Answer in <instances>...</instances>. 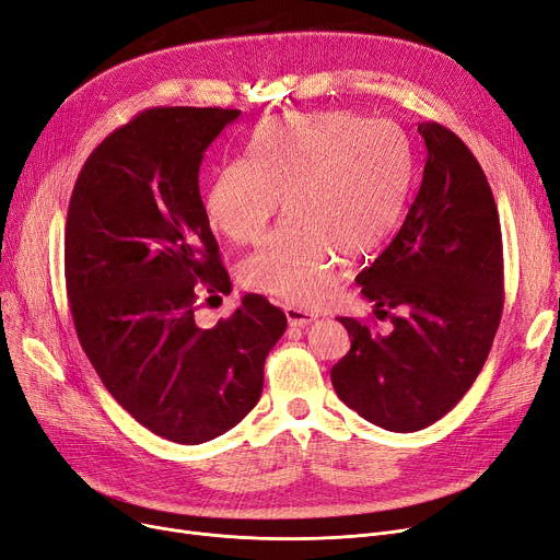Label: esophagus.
<instances>
[{"label":"esophagus","mask_w":560,"mask_h":560,"mask_svg":"<svg viewBox=\"0 0 560 560\" xmlns=\"http://www.w3.org/2000/svg\"><path fill=\"white\" fill-rule=\"evenodd\" d=\"M283 312H285L288 323L295 325V327H304V325H308V323H314V320H316V314L306 312V308H300V306H285Z\"/></svg>","instance_id":"esophagus-1"}]
</instances>
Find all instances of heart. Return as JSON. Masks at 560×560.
I'll return each mask as SVG.
<instances>
[{
	"label": "heart",
	"mask_w": 560,
	"mask_h": 560,
	"mask_svg": "<svg viewBox=\"0 0 560 560\" xmlns=\"http://www.w3.org/2000/svg\"><path fill=\"white\" fill-rule=\"evenodd\" d=\"M248 156L217 173L207 219L228 240L256 242L285 198L288 221L242 265L248 288L285 304L320 300L341 256L374 254L406 210L412 156L389 119L285 113L260 124Z\"/></svg>",
	"instance_id": "heart-1"
}]
</instances>
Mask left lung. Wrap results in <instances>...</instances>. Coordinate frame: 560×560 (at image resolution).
Returning a JSON list of instances; mask_svg holds the SVG:
<instances>
[{"label": "left lung", "instance_id": "left-lung-1", "mask_svg": "<svg viewBox=\"0 0 560 560\" xmlns=\"http://www.w3.org/2000/svg\"><path fill=\"white\" fill-rule=\"evenodd\" d=\"M418 133V196L395 240L355 279L392 329L339 318L350 350L329 374L348 408L399 433L433 424L462 401L487 362L505 300L501 221L478 159L439 121H420Z\"/></svg>", "mask_w": 560, "mask_h": 560}]
</instances>
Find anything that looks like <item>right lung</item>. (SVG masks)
Returning <instances> with one entry per match:
<instances>
[{"mask_svg":"<svg viewBox=\"0 0 560 560\" xmlns=\"http://www.w3.org/2000/svg\"><path fill=\"white\" fill-rule=\"evenodd\" d=\"M240 110L150 108L106 136L75 179L65 277L101 383L156 436L198 445L246 418L285 314L248 293L205 329L198 298L231 293L198 189L205 150Z\"/></svg>","mask_w":560,"mask_h":560,"instance_id":"obj_1","label":"right lung"}]
</instances>
